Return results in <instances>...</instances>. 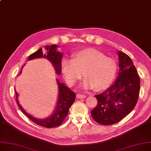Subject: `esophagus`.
Listing matches in <instances>:
<instances>
[{"instance_id": "obj_1", "label": "esophagus", "mask_w": 151, "mask_h": 151, "mask_svg": "<svg viewBox=\"0 0 151 151\" xmlns=\"http://www.w3.org/2000/svg\"><path fill=\"white\" fill-rule=\"evenodd\" d=\"M86 95H81V94H77L76 95V98L78 99H81V98H86Z\"/></svg>"}]
</instances>
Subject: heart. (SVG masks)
<instances>
[{
    "label": "heart",
    "instance_id": "obj_1",
    "mask_svg": "<svg viewBox=\"0 0 151 151\" xmlns=\"http://www.w3.org/2000/svg\"><path fill=\"white\" fill-rule=\"evenodd\" d=\"M62 71L70 86L73 85L83 73L86 78L83 83L84 88H93L96 91H101L113 80L116 64L112 58L106 57L96 50L88 48L75 54L72 60L64 59Z\"/></svg>",
    "mask_w": 151,
    "mask_h": 151
}]
</instances>
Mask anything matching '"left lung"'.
<instances>
[{
	"label": "left lung",
	"instance_id": "obj_1",
	"mask_svg": "<svg viewBox=\"0 0 151 151\" xmlns=\"http://www.w3.org/2000/svg\"><path fill=\"white\" fill-rule=\"evenodd\" d=\"M119 72L114 83L106 90L95 95L96 106L91 111L93 119L102 125H112L132 112L139 95L140 80L130 58L118 52Z\"/></svg>",
	"mask_w": 151,
	"mask_h": 151
}]
</instances>
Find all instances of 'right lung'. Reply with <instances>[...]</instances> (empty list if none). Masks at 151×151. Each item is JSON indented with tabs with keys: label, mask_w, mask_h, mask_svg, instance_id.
Instances as JSON below:
<instances>
[{
	"label": "right lung",
	"mask_w": 151,
	"mask_h": 151,
	"mask_svg": "<svg viewBox=\"0 0 151 151\" xmlns=\"http://www.w3.org/2000/svg\"><path fill=\"white\" fill-rule=\"evenodd\" d=\"M58 46L55 44L47 45L45 47V48L47 50V52L45 53L42 52V49L41 48L37 50L34 53L30 55L28 58V60L29 61V60L37 58H46L53 65L56 74L59 75L62 73L61 59L63 58V54L58 51ZM25 65V64L22 66L19 75L21 74L22 69ZM56 82L58 86V98L56 107L53 112L51 115L44 119L36 118L28 114L22 108L21 105L19 104L18 101V93L16 91V89L14 90L16 94L17 104L19 108L24 112V114L36 124L46 128L55 127L61 125L63 123L65 118L68 115L70 107H71V106L75 101V93L72 91L68 87H67L64 83L60 82L58 79H56Z\"/></svg>",
	"instance_id": "obj_1"
}]
</instances>
